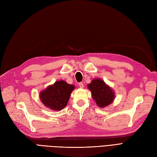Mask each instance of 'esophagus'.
I'll use <instances>...</instances> for the list:
<instances>
[{
  "instance_id": "obj_1",
  "label": "esophagus",
  "mask_w": 157,
  "mask_h": 157,
  "mask_svg": "<svg viewBox=\"0 0 157 157\" xmlns=\"http://www.w3.org/2000/svg\"><path fill=\"white\" fill-rule=\"evenodd\" d=\"M79 87L80 88H83V87H84L83 83H79Z\"/></svg>"
}]
</instances>
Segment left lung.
<instances>
[{"label": "left lung", "mask_w": 157, "mask_h": 157, "mask_svg": "<svg viewBox=\"0 0 157 157\" xmlns=\"http://www.w3.org/2000/svg\"><path fill=\"white\" fill-rule=\"evenodd\" d=\"M87 87L91 92L93 98L99 107L104 108L113 102L115 98L114 92L103 80L94 79Z\"/></svg>", "instance_id": "left-lung-1"}]
</instances>
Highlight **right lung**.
<instances>
[{
  "mask_svg": "<svg viewBox=\"0 0 157 157\" xmlns=\"http://www.w3.org/2000/svg\"><path fill=\"white\" fill-rule=\"evenodd\" d=\"M75 87L63 80L57 81L40 93V98L45 106L53 110L59 111L67 105L70 94Z\"/></svg>",
  "mask_w": 157,
  "mask_h": 157,
  "instance_id": "add662e5",
  "label": "right lung"
}]
</instances>
